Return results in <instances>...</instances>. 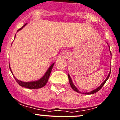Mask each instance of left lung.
<instances>
[{
  "label": "left lung",
  "instance_id": "left-lung-1",
  "mask_svg": "<svg viewBox=\"0 0 120 120\" xmlns=\"http://www.w3.org/2000/svg\"><path fill=\"white\" fill-rule=\"evenodd\" d=\"M107 44H108V43H107ZM109 48H110V47H109ZM109 51H110V55L112 56V53H111V51H110V48H109ZM110 72H111V69H110V72H109V75H108L106 79H105V80L104 81V82H103L99 86H98L97 88L94 89V90H93V91H91L85 92V93H82V92H80V91H79V90L77 89V87L75 86V85L74 84V83H73V82H72V79H71V76H70V75H69V74H68V77H69V83H70V85H71V88L73 89V90H74L75 91L77 92V93H82V94H94V93H97L98 91H99V90L102 88V87L104 85V84L105 83V82H107V80L108 79H109V78L110 75Z\"/></svg>",
  "mask_w": 120,
  "mask_h": 120
}]
</instances>
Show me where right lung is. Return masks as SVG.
Masks as SVG:
<instances>
[{"mask_svg":"<svg viewBox=\"0 0 120 120\" xmlns=\"http://www.w3.org/2000/svg\"><path fill=\"white\" fill-rule=\"evenodd\" d=\"M26 24L27 23L25 24H24V25L21 28L18 29L17 32H18L19 30H21V29H22L25 26ZM54 62H53V64L49 66V67L48 69V70L46 71V72H45V74H44V75L41 77V79H40L38 80H36V81H32V82H22V81H21V80H18V79H16L15 77V76H14L12 71H11V69L10 68V70L11 74L13 75L14 77H15V79L16 82H17L19 85H20L21 86L24 87V88H29V89H38V88H41L44 86L46 84V83L48 82V79H49L50 74H51V70H52V69H53V66H54Z\"/></svg>","mask_w":120,"mask_h":120,"instance_id":"obj_1","label":"right lung"}]
</instances>
